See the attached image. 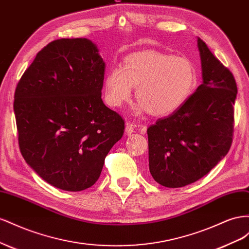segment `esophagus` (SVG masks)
Here are the masks:
<instances>
[{
  "label": "esophagus",
  "instance_id": "esophagus-1",
  "mask_svg": "<svg viewBox=\"0 0 249 249\" xmlns=\"http://www.w3.org/2000/svg\"><path fill=\"white\" fill-rule=\"evenodd\" d=\"M134 130H136V126H134L130 122H127L126 126H125V132H126V134H128V136H130V134H132L134 132Z\"/></svg>",
  "mask_w": 249,
  "mask_h": 249
}]
</instances>
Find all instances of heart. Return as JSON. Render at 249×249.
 Wrapping results in <instances>:
<instances>
[{
    "label": "heart",
    "mask_w": 249,
    "mask_h": 249,
    "mask_svg": "<svg viewBox=\"0 0 249 249\" xmlns=\"http://www.w3.org/2000/svg\"><path fill=\"white\" fill-rule=\"evenodd\" d=\"M196 83V70L189 58L147 50L127 56L122 69L109 71L104 82L105 100L111 107H120L137 87L138 112L167 116L187 102Z\"/></svg>",
    "instance_id": "heart-1"
}]
</instances>
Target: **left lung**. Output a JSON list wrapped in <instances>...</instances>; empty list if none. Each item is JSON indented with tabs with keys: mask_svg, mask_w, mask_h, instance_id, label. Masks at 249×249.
Listing matches in <instances>:
<instances>
[{
	"mask_svg": "<svg viewBox=\"0 0 249 249\" xmlns=\"http://www.w3.org/2000/svg\"><path fill=\"white\" fill-rule=\"evenodd\" d=\"M203 82L181 107L147 129L149 170L167 188L207 175L229 152L237 83L232 73L198 38Z\"/></svg>",
	"mask_w": 249,
	"mask_h": 249,
	"instance_id": "1",
	"label": "left lung"
}]
</instances>
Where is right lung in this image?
Segmentation results:
<instances>
[{"label": "right lung", "instance_id": "right-lung-1", "mask_svg": "<svg viewBox=\"0 0 249 249\" xmlns=\"http://www.w3.org/2000/svg\"><path fill=\"white\" fill-rule=\"evenodd\" d=\"M105 63L87 38H61L37 53L17 85L13 109L23 158L48 183L93 186L125 123L101 99Z\"/></svg>", "mask_w": 249, "mask_h": 249}]
</instances>
